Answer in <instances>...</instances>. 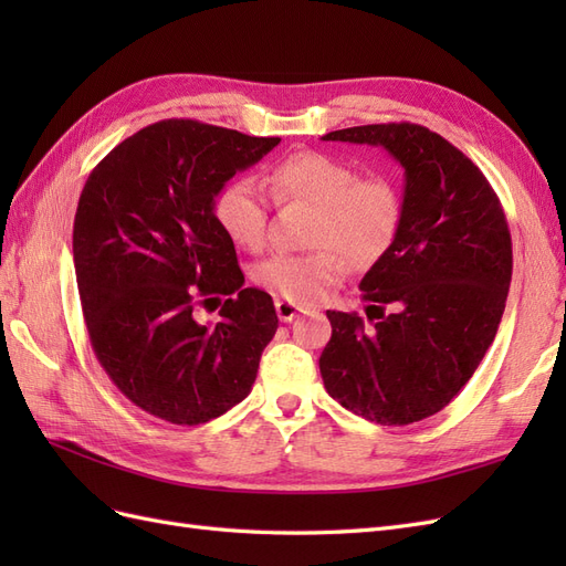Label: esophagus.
<instances>
[{"label":"esophagus","mask_w":566,"mask_h":566,"mask_svg":"<svg viewBox=\"0 0 566 566\" xmlns=\"http://www.w3.org/2000/svg\"><path fill=\"white\" fill-rule=\"evenodd\" d=\"M276 314H279V318H281L283 323H290L295 316L302 314V310H300L297 304L287 302V300H276Z\"/></svg>","instance_id":"obj_1"}]
</instances>
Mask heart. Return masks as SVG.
I'll return each mask as SVG.
<instances>
[{"instance_id": "b5f03b06", "label": "heart", "mask_w": 566, "mask_h": 566, "mask_svg": "<svg viewBox=\"0 0 566 566\" xmlns=\"http://www.w3.org/2000/svg\"><path fill=\"white\" fill-rule=\"evenodd\" d=\"M276 200L316 205L312 252H279L254 266V281L269 293L295 304L318 302L342 281L348 260L370 269L391 250L401 231L403 198L385 175L358 177V169L321 150H300L269 172ZM214 217L235 245L260 250L266 241L269 200L260 184L238 177L221 188Z\"/></svg>"}]
</instances>
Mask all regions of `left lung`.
<instances>
[{"label":"left lung","mask_w":566,"mask_h":566,"mask_svg":"<svg viewBox=\"0 0 566 566\" xmlns=\"http://www.w3.org/2000/svg\"><path fill=\"white\" fill-rule=\"evenodd\" d=\"M323 142L382 146L403 167V221L364 276L366 316L328 312L325 389L378 424H410L449 406L499 333L512 279L505 212L479 167L437 132L364 125Z\"/></svg>","instance_id":"obj_1"}]
</instances>
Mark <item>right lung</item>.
I'll return each instance as SVG.
<instances>
[{"label":"right lung","mask_w":566,"mask_h":566,"mask_svg":"<svg viewBox=\"0 0 566 566\" xmlns=\"http://www.w3.org/2000/svg\"><path fill=\"white\" fill-rule=\"evenodd\" d=\"M279 136L196 119H163L101 160L75 212L73 260L92 349L146 413L202 424L241 403L279 316L264 290L243 287L214 198L260 163ZM219 324L195 321L218 298Z\"/></svg>","instance_id":"add662e5"}]
</instances>
